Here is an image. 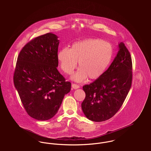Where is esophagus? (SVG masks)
I'll return each instance as SVG.
<instances>
[{"mask_svg":"<svg viewBox=\"0 0 151 151\" xmlns=\"http://www.w3.org/2000/svg\"><path fill=\"white\" fill-rule=\"evenodd\" d=\"M72 87L74 88V89H78V88H80V86H78V85H77V84H72Z\"/></svg>","mask_w":151,"mask_h":151,"instance_id":"esophagus-1","label":"esophagus"}]
</instances>
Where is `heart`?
<instances>
[{
  "label": "heart",
  "mask_w": 151,
  "mask_h": 151,
  "mask_svg": "<svg viewBox=\"0 0 151 151\" xmlns=\"http://www.w3.org/2000/svg\"><path fill=\"white\" fill-rule=\"evenodd\" d=\"M112 56L113 49L109 43L89 38L73 43L70 49H62L58 54V59L62 70L69 75L78 62L80 68L72 79L80 82L87 77L91 80L100 78L108 68Z\"/></svg>",
  "instance_id": "b5f03b06"
}]
</instances>
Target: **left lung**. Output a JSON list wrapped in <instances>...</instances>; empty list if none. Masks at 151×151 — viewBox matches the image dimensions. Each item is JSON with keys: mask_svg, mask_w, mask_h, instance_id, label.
Masks as SVG:
<instances>
[{"mask_svg": "<svg viewBox=\"0 0 151 151\" xmlns=\"http://www.w3.org/2000/svg\"><path fill=\"white\" fill-rule=\"evenodd\" d=\"M118 46L117 55L105 73L83 87L86 96L81 108L91 121L104 122L112 117L122 106L131 88V55L124 43L120 42Z\"/></svg>", "mask_w": 151, "mask_h": 151, "instance_id": "1", "label": "left lung"}]
</instances>
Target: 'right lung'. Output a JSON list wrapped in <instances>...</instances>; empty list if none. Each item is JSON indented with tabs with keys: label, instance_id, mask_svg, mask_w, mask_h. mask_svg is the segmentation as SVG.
<instances>
[{
	"label": "right lung",
	"instance_id": "obj_1",
	"mask_svg": "<svg viewBox=\"0 0 151 151\" xmlns=\"http://www.w3.org/2000/svg\"><path fill=\"white\" fill-rule=\"evenodd\" d=\"M58 38L52 33L38 37L23 47L17 58L14 86L28 114L38 120L52 118L71 89L57 69Z\"/></svg>",
	"mask_w": 151,
	"mask_h": 151
}]
</instances>
